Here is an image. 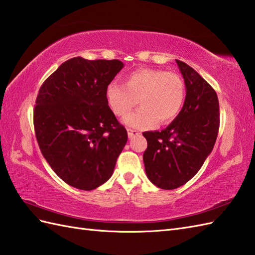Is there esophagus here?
I'll return each instance as SVG.
<instances>
[{
    "label": "esophagus",
    "instance_id": "34e87169",
    "mask_svg": "<svg viewBox=\"0 0 255 255\" xmlns=\"http://www.w3.org/2000/svg\"><path fill=\"white\" fill-rule=\"evenodd\" d=\"M127 132H128V137H129V138H132V137H134V135H137V134L140 133V132L138 131V130L130 129V128L127 129Z\"/></svg>",
    "mask_w": 255,
    "mask_h": 255
}]
</instances>
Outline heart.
Segmentation results:
<instances>
[{"label":"heart","mask_w":255,"mask_h":255,"mask_svg":"<svg viewBox=\"0 0 255 255\" xmlns=\"http://www.w3.org/2000/svg\"><path fill=\"white\" fill-rule=\"evenodd\" d=\"M105 98L112 112L125 116L137 101L141 108L124 118L128 127L150 129L158 122L168 124L179 115L186 89L181 77L158 68H139L124 77V85L111 82Z\"/></svg>","instance_id":"heart-1"}]
</instances>
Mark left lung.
<instances>
[{
	"label": "left lung",
	"mask_w": 255,
	"mask_h": 255,
	"mask_svg": "<svg viewBox=\"0 0 255 255\" xmlns=\"http://www.w3.org/2000/svg\"><path fill=\"white\" fill-rule=\"evenodd\" d=\"M186 85L179 115L161 131L143 135L147 147L143 162L147 178L156 187L173 190L190 180L214 147L220 128L217 94L195 70L176 60Z\"/></svg>",
	"instance_id": "8db88e82"
}]
</instances>
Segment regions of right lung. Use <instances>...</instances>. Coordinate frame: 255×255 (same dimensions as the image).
Here are the masks:
<instances>
[{"label": "right lung", "instance_id": "obj_1", "mask_svg": "<svg viewBox=\"0 0 255 255\" xmlns=\"http://www.w3.org/2000/svg\"><path fill=\"white\" fill-rule=\"evenodd\" d=\"M123 67L118 60L70 58L43 82L35 100L41 153L63 181L80 190H93L111 178L127 142V130L105 98Z\"/></svg>", "mask_w": 255, "mask_h": 255}]
</instances>
